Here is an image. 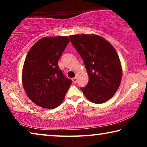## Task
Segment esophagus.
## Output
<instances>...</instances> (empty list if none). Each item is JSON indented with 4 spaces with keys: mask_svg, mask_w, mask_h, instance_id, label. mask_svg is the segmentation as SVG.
<instances>
[{
    "mask_svg": "<svg viewBox=\"0 0 147 147\" xmlns=\"http://www.w3.org/2000/svg\"><path fill=\"white\" fill-rule=\"evenodd\" d=\"M77 78H74L72 79V81H73V82L74 84H76V82H77Z\"/></svg>",
    "mask_w": 147,
    "mask_h": 147,
    "instance_id": "1",
    "label": "esophagus"
}]
</instances>
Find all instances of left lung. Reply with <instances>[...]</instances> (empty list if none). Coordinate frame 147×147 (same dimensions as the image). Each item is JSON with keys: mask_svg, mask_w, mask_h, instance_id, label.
<instances>
[{"mask_svg": "<svg viewBox=\"0 0 147 147\" xmlns=\"http://www.w3.org/2000/svg\"><path fill=\"white\" fill-rule=\"evenodd\" d=\"M70 41L83 59L89 77L81 88L84 96L95 104L110 100L117 91L122 77L120 58L107 40L95 34L69 36Z\"/></svg>", "mask_w": 147, "mask_h": 147, "instance_id": "obj_1", "label": "left lung"}]
</instances>
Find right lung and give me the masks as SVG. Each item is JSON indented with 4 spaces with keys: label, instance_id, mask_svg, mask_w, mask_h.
Instances as JSON below:
<instances>
[{
    "label": "right lung",
    "instance_id": "obj_1",
    "mask_svg": "<svg viewBox=\"0 0 147 147\" xmlns=\"http://www.w3.org/2000/svg\"><path fill=\"white\" fill-rule=\"evenodd\" d=\"M67 36L45 37L28 52L22 71V84L32 102L53 109L63 101L71 81L66 78L58 61L69 43Z\"/></svg>",
    "mask_w": 147,
    "mask_h": 147
}]
</instances>
